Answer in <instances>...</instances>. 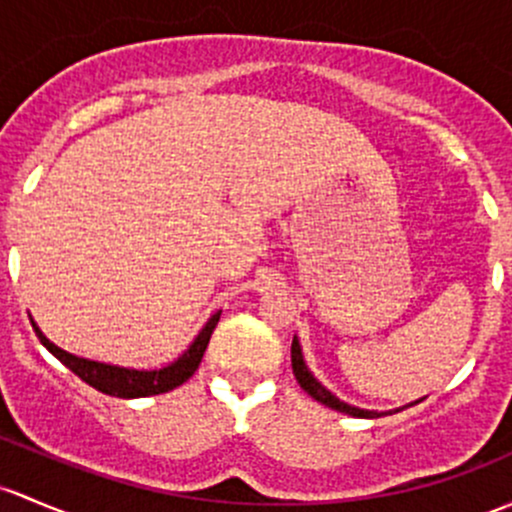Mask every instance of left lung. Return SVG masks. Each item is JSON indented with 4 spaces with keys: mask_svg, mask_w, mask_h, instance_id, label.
I'll return each mask as SVG.
<instances>
[{
    "mask_svg": "<svg viewBox=\"0 0 512 512\" xmlns=\"http://www.w3.org/2000/svg\"><path fill=\"white\" fill-rule=\"evenodd\" d=\"M292 370H294V375H297V383L301 385V390H304V392H309V395L314 397L316 402H321V405L331 407V410L346 412V414H351V417H363V419H375V417H383V414H392V412H373V410H360V407H353V405H348V402L338 400V397L333 395V392H328L326 387L321 385L319 380L314 378V375H311V370L306 368V363H304V355H301V346H299L297 336H294V341H292ZM407 407H410V405H407ZM395 412H400V410H395Z\"/></svg>",
    "mask_w": 512,
    "mask_h": 512,
    "instance_id": "8db88e82",
    "label": "left lung"
}]
</instances>
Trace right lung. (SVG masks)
<instances>
[{
  "mask_svg": "<svg viewBox=\"0 0 512 512\" xmlns=\"http://www.w3.org/2000/svg\"><path fill=\"white\" fill-rule=\"evenodd\" d=\"M218 319H220V311H215L211 319H208V324L201 328V333L193 338L188 351H184V355H179L174 363H169L166 368H159V370H132V368H120V365L98 363V360L78 358V355L63 351V348H58L56 343L48 341L34 321H31V326H34L36 336H39V341L46 346V351L56 355V358L61 360L68 370H73L83 383L95 387V390L105 392V395L132 400V397L161 395V392H169L174 390V387L184 385L186 380L196 373L198 365H201V358L203 353H206L208 341H211L213 328L218 326Z\"/></svg>",
  "mask_w": 512,
  "mask_h": 512,
  "instance_id": "right-lung-1",
  "label": "right lung"
}]
</instances>
